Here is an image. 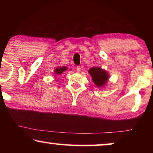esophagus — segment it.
Here are the masks:
<instances>
[{"instance_id":"esophagus-1","label":"esophagus","mask_w":153,"mask_h":153,"mask_svg":"<svg viewBox=\"0 0 153 153\" xmlns=\"http://www.w3.org/2000/svg\"><path fill=\"white\" fill-rule=\"evenodd\" d=\"M76 70L77 72H79L80 70H81V67H80V66H77L76 67Z\"/></svg>"}]
</instances>
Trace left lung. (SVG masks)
<instances>
[{"mask_svg":"<svg viewBox=\"0 0 153 153\" xmlns=\"http://www.w3.org/2000/svg\"><path fill=\"white\" fill-rule=\"evenodd\" d=\"M88 72L91 75L93 82L97 86H102L107 83L108 78V74L107 71L102 70L100 67H92Z\"/></svg>","mask_w":153,"mask_h":153,"instance_id":"obj_1","label":"left lung"}]
</instances>
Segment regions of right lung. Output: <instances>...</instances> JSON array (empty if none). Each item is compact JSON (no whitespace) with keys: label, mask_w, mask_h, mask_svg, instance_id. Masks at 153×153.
<instances>
[{"label":"right lung","mask_w":153,"mask_h":153,"mask_svg":"<svg viewBox=\"0 0 153 153\" xmlns=\"http://www.w3.org/2000/svg\"><path fill=\"white\" fill-rule=\"evenodd\" d=\"M67 69V68L66 67H57V68H56L55 70V73L56 74H61L62 73H63V71H66Z\"/></svg>","instance_id":"obj_1"}]
</instances>
